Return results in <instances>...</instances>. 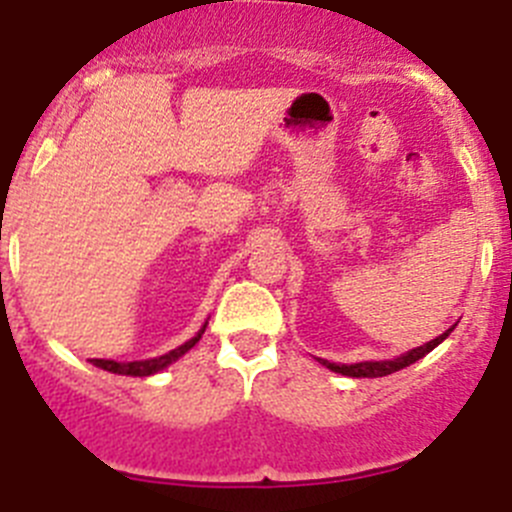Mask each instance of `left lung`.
<instances>
[{"mask_svg":"<svg viewBox=\"0 0 512 512\" xmlns=\"http://www.w3.org/2000/svg\"><path fill=\"white\" fill-rule=\"evenodd\" d=\"M451 330H454V328H449V330H446V333H441V336H438V338L428 341V343H425V346H418V348H413V351H408V354L397 356V359L359 361V364H333V361H325V359H318V361L323 366H328L330 372L343 374V377H387V374L400 372V369H405V366L415 364V361L423 359L425 354H431V351L438 346V343L446 341V336H449Z\"/></svg>","mask_w":512,"mask_h":512,"instance_id":"1","label":"left lung"}]
</instances>
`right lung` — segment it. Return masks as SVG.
<instances>
[{
    "label": "right lung",
    "mask_w": 512,
    "mask_h": 512,
    "mask_svg": "<svg viewBox=\"0 0 512 512\" xmlns=\"http://www.w3.org/2000/svg\"><path fill=\"white\" fill-rule=\"evenodd\" d=\"M207 323L202 325L200 330H197V336L189 338L187 343H182L179 348H174V351H169V354L164 356H156V359H146V361H110V359H92L94 366H99V369H104V372H112V374H125V377H151V374L161 372V369H166L169 364H174L179 356H184L189 351V348L194 346V343L200 341L202 333H205Z\"/></svg>",
    "instance_id": "right-lung-1"
}]
</instances>
